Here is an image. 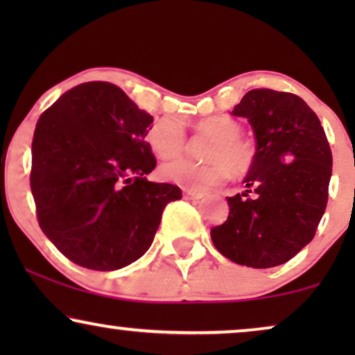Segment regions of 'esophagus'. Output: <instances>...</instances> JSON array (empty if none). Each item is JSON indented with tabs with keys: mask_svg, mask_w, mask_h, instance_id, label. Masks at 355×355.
<instances>
[{
	"mask_svg": "<svg viewBox=\"0 0 355 355\" xmlns=\"http://www.w3.org/2000/svg\"><path fill=\"white\" fill-rule=\"evenodd\" d=\"M184 196L187 198H192V200H198V198H202L205 193L200 191H193V189H184Z\"/></svg>",
	"mask_w": 355,
	"mask_h": 355,
	"instance_id": "obj_1",
	"label": "esophagus"
}]
</instances>
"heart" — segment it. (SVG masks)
Returning <instances> with one entry per match:
<instances>
[{"label":"heart","mask_w":355,"mask_h":355,"mask_svg":"<svg viewBox=\"0 0 355 355\" xmlns=\"http://www.w3.org/2000/svg\"><path fill=\"white\" fill-rule=\"evenodd\" d=\"M197 132L213 137L205 150L208 163L197 164L184 158L164 162L158 169L163 181L187 189L216 186L231 173L245 174L254 163V148L241 139L242 128L226 116H210L196 124ZM147 142L153 153L162 158H171L186 148V130L174 116H164L152 124L147 132Z\"/></svg>","instance_id":"obj_1"}]
</instances>
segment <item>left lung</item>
<instances>
[{
    "instance_id": "8db88e82",
    "label": "left lung",
    "mask_w": 355,
    "mask_h": 355,
    "mask_svg": "<svg viewBox=\"0 0 355 355\" xmlns=\"http://www.w3.org/2000/svg\"><path fill=\"white\" fill-rule=\"evenodd\" d=\"M255 135L245 192L227 197V220L210 231L226 259L271 268L313 239L328 202L333 157L318 116L294 94L255 89L231 111Z\"/></svg>"
}]
</instances>
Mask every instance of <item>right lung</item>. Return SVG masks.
<instances>
[{"label": "right lung", "instance_id": "obj_1", "mask_svg": "<svg viewBox=\"0 0 355 355\" xmlns=\"http://www.w3.org/2000/svg\"><path fill=\"white\" fill-rule=\"evenodd\" d=\"M153 118L108 82L62 94L38 119L31 189L38 225L62 255L96 271L124 268L152 245L181 189L148 181Z\"/></svg>", "mask_w": 355, "mask_h": 355}]
</instances>
